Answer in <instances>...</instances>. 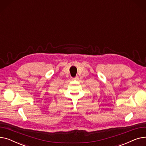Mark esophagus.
I'll use <instances>...</instances> for the list:
<instances>
[{
  "label": "esophagus",
  "mask_w": 146,
  "mask_h": 146,
  "mask_svg": "<svg viewBox=\"0 0 146 146\" xmlns=\"http://www.w3.org/2000/svg\"><path fill=\"white\" fill-rule=\"evenodd\" d=\"M73 80H79L78 76H75V77H74V78H73Z\"/></svg>",
  "instance_id": "esophagus-1"
}]
</instances>
